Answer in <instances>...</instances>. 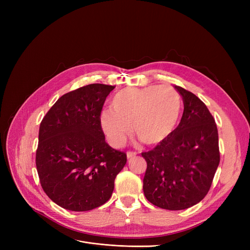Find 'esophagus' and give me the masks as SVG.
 Segmentation results:
<instances>
[{"label": "esophagus", "instance_id": "esophagus-1", "mask_svg": "<svg viewBox=\"0 0 250 250\" xmlns=\"http://www.w3.org/2000/svg\"><path fill=\"white\" fill-rule=\"evenodd\" d=\"M135 155H137V153H135V152H130V151H128V152H127V158H128V160H130V158L134 157Z\"/></svg>", "mask_w": 250, "mask_h": 250}]
</instances>
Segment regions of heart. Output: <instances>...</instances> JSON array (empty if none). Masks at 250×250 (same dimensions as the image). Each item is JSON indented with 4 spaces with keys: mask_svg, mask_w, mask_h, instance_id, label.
I'll return each mask as SVG.
<instances>
[{
    "mask_svg": "<svg viewBox=\"0 0 250 250\" xmlns=\"http://www.w3.org/2000/svg\"><path fill=\"white\" fill-rule=\"evenodd\" d=\"M110 109L101 113L100 125L112 146L124 145L130 125L142 143L158 146L176 130L183 102L171 86L150 84L119 90L111 98Z\"/></svg>",
    "mask_w": 250,
    "mask_h": 250,
    "instance_id": "heart-1",
    "label": "heart"
}]
</instances>
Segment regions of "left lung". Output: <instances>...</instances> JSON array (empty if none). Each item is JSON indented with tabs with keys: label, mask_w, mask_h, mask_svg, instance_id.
Listing matches in <instances>:
<instances>
[{
	"label": "left lung",
	"mask_w": 250,
	"mask_h": 250,
	"mask_svg": "<svg viewBox=\"0 0 250 250\" xmlns=\"http://www.w3.org/2000/svg\"><path fill=\"white\" fill-rule=\"evenodd\" d=\"M183 97L184 113L172 137L142 156L147 162L143 190L148 201L170 210L200 202L220 162L215 120L199 98L174 85Z\"/></svg>",
	"instance_id": "left-lung-1"
}]
</instances>
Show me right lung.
<instances>
[{
	"label": "right lung",
	"instance_id": "right-lung-1",
	"mask_svg": "<svg viewBox=\"0 0 250 250\" xmlns=\"http://www.w3.org/2000/svg\"><path fill=\"white\" fill-rule=\"evenodd\" d=\"M116 86L94 83L64 94L43 117L36 150L42 190L59 207L85 211L112 194L126 153L105 142L100 116Z\"/></svg>",
	"mask_w": 250,
	"mask_h": 250
}]
</instances>
